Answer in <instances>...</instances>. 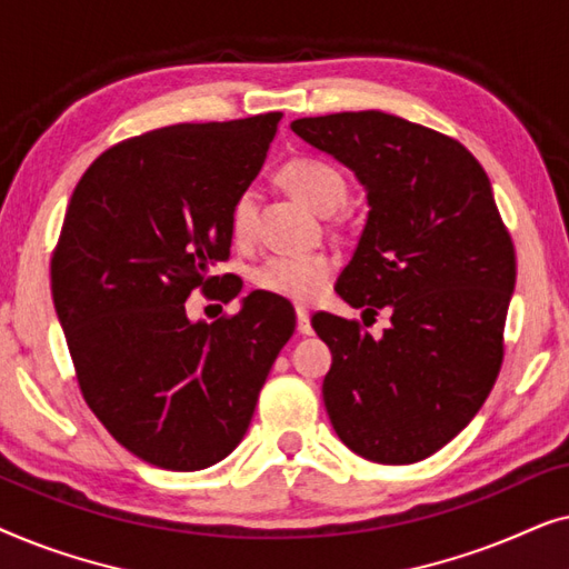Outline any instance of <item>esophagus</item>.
I'll list each match as a JSON object with an SVG mask.
<instances>
[{
  "label": "esophagus",
  "mask_w": 569,
  "mask_h": 569,
  "mask_svg": "<svg viewBox=\"0 0 569 569\" xmlns=\"http://www.w3.org/2000/svg\"><path fill=\"white\" fill-rule=\"evenodd\" d=\"M295 316H298V331L302 337H308V333H313V326H310V313L306 308H298L295 310Z\"/></svg>",
  "instance_id": "34e87169"
}]
</instances>
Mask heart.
<instances>
[{"label": "heart", "instance_id": "1", "mask_svg": "<svg viewBox=\"0 0 569 569\" xmlns=\"http://www.w3.org/2000/svg\"><path fill=\"white\" fill-rule=\"evenodd\" d=\"M279 178L300 201L329 214L347 197V181L331 162L321 158H295L284 162ZM256 197L251 189L238 193L230 207V232L238 240L251 238ZM337 261L329 253H274L253 271V284L269 295L295 302H316L329 290Z\"/></svg>", "mask_w": 569, "mask_h": 569}]
</instances>
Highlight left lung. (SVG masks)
I'll list each match as a JSON object with an SVG mask.
<instances>
[{
    "mask_svg": "<svg viewBox=\"0 0 569 569\" xmlns=\"http://www.w3.org/2000/svg\"><path fill=\"white\" fill-rule=\"evenodd\" d=\"M368 191V222L337 292L388 308L376 339L316 313L331 349L323 403L341 442L376 463H417L456 438L492 391L516 290V248L492 183L461 142L383 111L290 123Z\"/></svg>",
    "mask_w": 569,
    "mask_h": 569,
    "instance_id": "obj_1",
    "label": "left lung"
}]
</instances>
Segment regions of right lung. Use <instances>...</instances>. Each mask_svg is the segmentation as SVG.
<instances>
[{
  "mask_svg": "<svg viewBox=\"0 0 569 569\" xmlns=\"http://www.w3.org/2000/svg\"><path fill=\"white\" fill-rule=\"evenodd\" d=\"M279 119L147 131L100 154L69 199L51 295L77 383L106 430L160 469L199 471L236 450L295 331L290 302L263 290L214 323L186 313L191 290L220 282L209 269L230 256V207Z\"/></svg>",
  "mask_w": 569,
  "mask_h": 569,
  "instance_id": "add662e5",
  "label": "right lung"
}]
</instances>
